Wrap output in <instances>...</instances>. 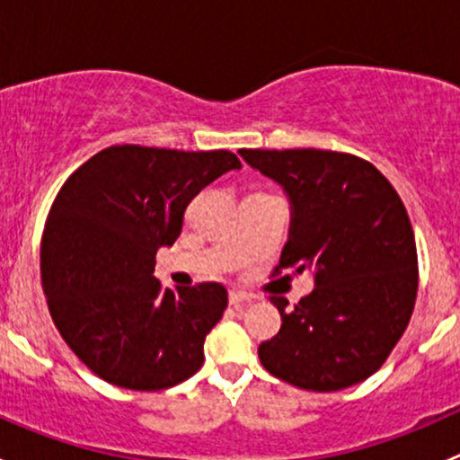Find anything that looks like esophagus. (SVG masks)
Returning <instances> with one entry per match:
<instances>
[{
	"mask_svg": "<svg viewBox=\"0 0 460 460\" xmlns=\"http://www.w3.org/2000/svg\"><path fill=\"white\" fill-rule=\"evenodd\" d=\"M253 300H256V296L247 294V291H231L229 294V303L234 305V307H238V305H244V303H253Z\"/></svg>",
	"mask_w": 460,
	"mask_h": 460,
	"instance_id": "34e87169",
	"label": "esophagus"
}]
</instances>
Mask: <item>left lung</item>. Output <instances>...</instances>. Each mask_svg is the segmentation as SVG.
I'll return each instance as SVG.
<instances>
[{"instance_id": "8db88e82", "label": "left lung", "mask_w": 460, "mask_h": 460, "mask_svg": "<svg viewBox=\"0 0 460 460\" xmlns=\"http://www.w3.org/2000/svg\"><path fill=\"white\" fill-rule=\"evenodd\" d=\"M238 153L289 200L278 269L314 278V291L296 309L271 298L282 327L258 347L260 363L312 392L363 383L401 341L419 289L414 231L401 198L374 164L349 153Z\"/></svg>"}]
</instances>
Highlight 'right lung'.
Returning <instances> with one entry per match:
<instances>
[{"label":"right lung","instance_id":"right-lung-1","mask_svg":"<svg viewBox=\"0 0 460 460\" xmlns=\"http://www.w3.org/2000/svg\"><path fill=\"white\" fill-rule=\"evenodd\" d=\"M231 169H243L231 151L122 144L95 153L55 198L41 285L66 345L106 383L153 392L202 367L226 289H162L153 271L157 249L178 240L189 202Z\"/></svg>","mask_w":460,"mask_h":460}]
</instances>
